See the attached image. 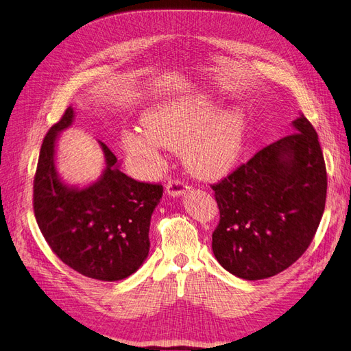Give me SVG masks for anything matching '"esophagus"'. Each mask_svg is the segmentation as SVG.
<instances>
[{"label":"esophagus","instance_id":"esophagus-1","mask_svg":"<svg viewBox=\"0 0 351 351\" xmlns=\"http://www.w3.org/2000/svg\"><path fill=\"white\" fill-rule=\"evenodd\" d=\"M189 191V186L183 182H180V180H169L167 183V193L173 197L177 196H182Z\"/></svg>","mask_w":351,"mask_h":351}]
</instances>
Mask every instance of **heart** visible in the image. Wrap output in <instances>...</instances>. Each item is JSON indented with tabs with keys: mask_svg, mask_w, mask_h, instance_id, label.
Masks as SVG:
<instances>
[{
	"mask_svg": "<svg viewBox=\"0 0 351 351\" xmlns=\"http://www.w3.org/2000/svg\"><path fill=\"white\" fill-rule=\"evenodd\" d=\"M141 127L145 132L128 131L122 137L127 154L158 168L162 164L160 146L180 150L195 177L214 180L238 164L250 119L242 108L220 109L219 103L199 94L159 103L143 113Z\"/></svg>",
	"mask_w": 351,
	"mask_h": 351,
	"instance_id": "1",
	"label": "heart"
}]
</instances>
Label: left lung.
I'll list each match as a JSON object with an SVG mask.
<instances>
[{
  "label": "left lung",
  "mask_w": 351,
  "mask_h": 351,
  "mask_svg": "<svg viewBox=\"0 0 351 351\" xmlns=\"http://www.w3.org/2000/svg\"><path fill=\"white\" fill-rule=\"evenodd\" d=\"M292 128L213 186L220 210L213 252L241 279L288 269L308 248L324 215L328 182L317 134L304 115Z\"/></svg>",
  "instance_id": "left-lung-1"
}]
</instances>
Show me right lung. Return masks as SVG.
Masks as SVG:
<instances>
[{
	"label": "right lung",
	"instance_id": "right-lung-1",
	"mask_svg": "<svg viewBox=\"0 0 351 351\" xmlns=\"http://www.w3.org/2000/svg\"><path fill=\"white\" fill-rule=\"evenodd\" d=\"M73 119L69 106L43 141L34 180L35 219L53 252L71 269L97 280L125 279L147 258L150 219L164 189L125 176L101 141V176L82 187L66 183L56 167V147Z\"/></svg>",
	"mask_w": 351,
	"mask_h": 351
}]
</instances>
